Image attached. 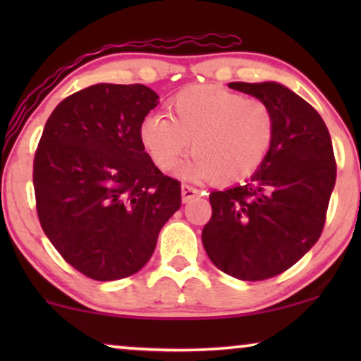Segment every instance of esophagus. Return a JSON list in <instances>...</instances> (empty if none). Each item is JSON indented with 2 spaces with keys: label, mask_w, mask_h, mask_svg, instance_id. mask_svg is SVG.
I'll use <instances>...</instances> for the list:
<instances>
[{
  "label": "esophagus",
  "mask_w": 361,
  "mask_h": 361,
  "mask_svg": "<svg viewBox=\"0 0 361 361\" xmlns=\"http://www.w3.org/2000/svg\"><path fill=\"white\" fill-rule=\"evenodd\" d=\"M180 194H182V202H189V200L194 199V197L199 195V190H197L195 187H190V185H182Z\"/></svg>",
  "instance_id": "34e87169"
}]
</instances>
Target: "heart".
Returning <instances> with one entry per match:
<instances>
[{
  "label": "heart",
  "mask_w": 361,
  "mask_h": 361,
  "mask_svg": "<svg viewBox=\"0 0 361 361\" xmlns=\"http://www.w3.org/2000/svg\"><path fill=\"white\" fill-rule=\"evenodd\" d=\"M274 133V111L264 100L215 85H194L172 98L171 116L151 113L141 121L140 141L161 171H171L190 146L194 156L182 174L231 184L263 164Z\"/></svg>",
  "instance_id": "heart-1"
}]
</instances>
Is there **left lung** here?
<instances>
[{
  "mask_svg": "<svg viewBox=\"0 0 361 361\" xmlns=\"http://www.w3.org/2000/svg\"><path fill=\"white\" fill-rule=\"evenodd\" d=\"M273 108V146L250 180L210 194L202 243L216 268L241 281L274 278L317 243L337 177L322 116L276 82L228 83Z\"/></svg>",
  "mask_w": 361,
  "mask_h": 361,
  "instance_id": "1",
  "label": "left lung"
}]
</instances>
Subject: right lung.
Instances as JSON below:
<instances>
[{
	"label": "right lung",
	"instance_id": "add662e5",
	"mask_svg": "<svg viewBox=\"0 0 361 361\" xmlns=\"http://www.w3.org/2000/svg\"><path fill=\"white\" fill-rule=\"evenodd\" d=\"M157 98L141 83H97L59 103L44 126L32 172L37 216L87 278L137 273L180 207V182L162 174L140 141Z\"/></svg>",
	"mask_w": 361,
	"mask_h": 361
}]
</instances>
